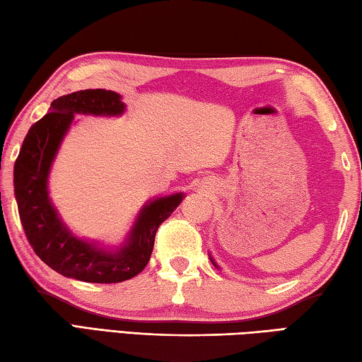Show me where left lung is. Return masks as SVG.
<instances>
[{"mask_svg":"<svg viewBox=\"0 0 362 362\" xmlns=\"http://www.w3.org/2000/svg\"><path fill=\"white\" fill-rule=\"evenodd\" d=\"M210 260H211V264H214V265H215V267H218V265H216V264H215V260H214V257H210Z\"/></svg>","mask_w":362,"mask_h":362,"instance_id":"obj_1","label":"left lung"}]
</instances>
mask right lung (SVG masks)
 <instances>
[{
  "label": "right lung",
  "mask_w": 362,
  "mask_h": 362,
  "mask_svg": "<svg viewBox=\"0 0 362 362\" xmlns=\"http://www.w3.org/2000/svg\"><path fill=\"white\" fill-rule=\"evenodd\" d=\"M124 111L117 92L106 89L76 90L56 98L49 112L28 132L13 166V191L28 242L42 262L66 278L97 284L134 278L151 259L160 224L183 199V193H175L148 201L127 243L111 251L75 237L61 221L48 197V174L75 115L120 116Z\"/></svg>",
  "instance_id": "add662e5"
}]
</instances>
